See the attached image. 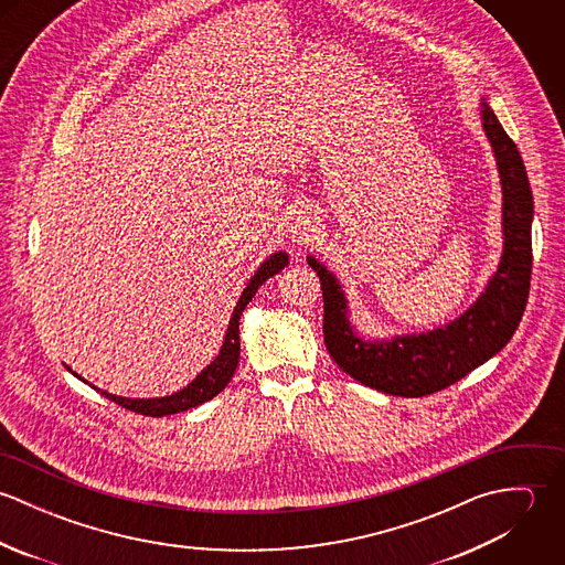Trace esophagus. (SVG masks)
<instances>
[{
  "label": "esophagus",
  "instance_id": "esophagus-1",
  "mask_svg": "<svg viewBox=\"0 0 565 565\" xmlns=\"http://www.w3.org/2000/svg\"><path fill=\"white\" fill-rule=\"evenodd\" d=\"M316 231V217L309 211H298L291 217V226H289V235L294 242H305L311 237V233Z\"/></svg>",
  "mask_w": 565,
  "mask_h": 565
}]
</instances>
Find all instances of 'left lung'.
I'll use <instances>...</instances> for the list:
<instances>
[{
    "mask_svg": "<svg viewBox=\"0 0 565 565\" xmlns=\"http://www.w3.org/2000/svg\"><path fill=\"white\" fill-rule=\"evenodd\" d=\"M481 117L502 184L504 249L481 298L461 318L430 332L365 341L350 326L341 285L309 256L322 282L326 350L361 385L403 398L441 392L498 354L524 316L533 267V193L515 143L484 99Z\"/></svg>",
    "mask_w": 565,
    "mask_h": 565,
    "instance_id": "left-lung-1",
    "label": "left lung"
}]
</instances>
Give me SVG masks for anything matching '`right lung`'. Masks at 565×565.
<instances>
[{"instance_id": "add662e5", "label": "right lung", "mask_w": 565, "mask_h": 565, "mask_svg": "<svg viewBox=\"0 0 565 565\" xmlns=\"http://www.w3.org/2000/svg\"><path fill=\"white\" fill-rule=\"evenodd\" d=\"M289 263V256L285 252H276L271 254L258 269L256 274L249 278L247 287L243 289L242 298L233 311V318L228 323V330H226V337H224V345L220 350V354L211 361V365H206L198 376L195 381H191L184 390L171 394V396H164V398H148V401H139V398H121V396H113L108 392H102L97 390L104 398H108L110 403L119 404L128 411H135V413H141V415H150V417H162V415H171V413H180V411H186V408H193L198 404L206 403L211 398H215L233 379L235 370H237V363H239V354H242V343H239V320H242L243 309L252 302V298L256 296L258 287L276 276L278 271H282ZM78 376V374H76ZM81 379V376H78ZM86 383V381H84ZM95 390V387H93Z\"/></svg>"}]
</instances>
